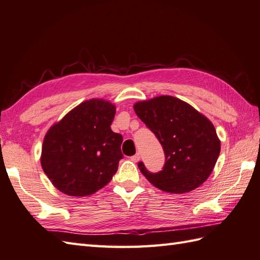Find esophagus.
Here are the masks:
<instances>
[{
	"instance_id": "esophagus-1",
	"label": "esophagus",
	"mask_w": 260,
	"mask_h": 260,
	"mask_svg": "<svg viewBox=\"0 0 260 260\" xmlns=\"http://www.w3.org/2000/svg\"><path fill=\"white\" fill-rule=\"evenodd\" d=\"M139 159H141V156H139V154H136V155L131 157V160H132L133 162H138Z\"/></svg>"
}]
</instances>
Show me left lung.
Wrapping results in <instances>:
<instances>
[{
	"mask_svg": "<svg viewBox=\"0 0 260 260\" xmlns=\"http://www.w3.org/2000/svg\"><path fill=\"white\" fill-rule=\"evenodd\" d=\"M134 111L165 150L164 169L157 174L138 164L147 180L169 193H185L204 183L221 151V141L210 119L171 95L136 102Z\"/></svg>",
	"mask_w": 260,
	"mask_h": 260,
	"instance_id": "obj_1",
	"label": "left lung"
}]
</instances>
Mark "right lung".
Listing matches in <instances>:
<instances>
[{"label": "right lung", "mask_w": 260, "mask_h": 260, "mask_svg": "<svg viewBox=\"0 0 260 260\" xmlns=\"http://www.w3.org/2000/svg\"><path fill=\"white\" fill-rule=\"evenodd\" d=\"M115 112L108 100H86L46 133L42 168L62 193L91 196L112 180L123 158V137L111 129Z\"/></svg>", "instance_id": "obj_1"}]
</instances>
